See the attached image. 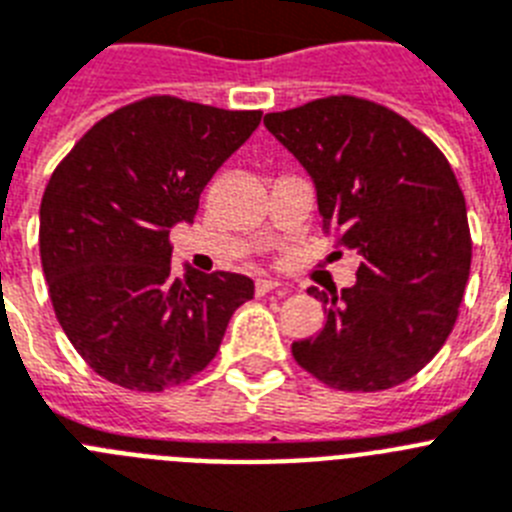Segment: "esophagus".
Returning a JSON list of instances; mask_svg holds the SVG:
<instances>
[{
  "label": "esophagus",
  "instance_id": "esophagus-1",
  "mask_svg": "<svg viewBox=\"0 0 512 512\" xmlns=\"http://www.w3.org/2000/svg\"><path fill=\"white\" fill-rule=\"evenodd\" d=\"M255 291H257V296H265V293H270V291L288 293V288L283 286L281 281H275V278H260V281L255 283Z\"/></svg>",
  "mask_w": 512,
  "mask_h": 512
}]
</instances>
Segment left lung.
Segmentation results:
<instances>
[{"label":"left lung","mask_w":512,"mask_h":512,"mask_svg":"<svg viewBox=\"0 0 512 512\" xmlns=\"http://www.w3.org/2000/svg\"><path fill=\"white\" fill-rule=\"evenodd\" d=\"M309 172L322 229L361 255L358 281L327 296L317 337L291 353L340 391L412 379L451 335L471 268L466 201L441 149L394 110L337 95L265 115Z\"/></svg>","instance_id":"left-lung-1"}]
</instances>
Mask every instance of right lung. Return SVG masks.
<instances>
[{"label":"right lung","instance_id":"right-lung-1","mask_svg":"<svg viewBox=\"0 0 512 512\" xmlns=\"http://www.w3.org/2000/svg\"><path fill=\"white\" fill-rule=\"evenodd\" d=\"M260 110L146 97L105 115L66 154L41 201V262L61 330L95 373L164 391L219 353L255 296L239 273L172 278L170 229L260 126Z\"/></svg>","mask_w":512,"mask_h":512}]
</instances>
